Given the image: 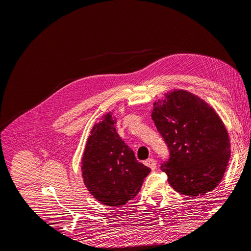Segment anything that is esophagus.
I'll return each mask as SVG.
<instances>
[{"instance_id":"34e87169","label":"esophagus","mask_w":251,"mask_h":251,"mask_svg":"<svg viewBox=\"0 0 251 251\" xmlns=\"http://www.w3.org/2000/svg\"><path fill=\"white\" fill-rule=\"evenodd\" d=\"M144 164L149 166L151 171H155L157 168V163L155 161V159H153V158H150V159H148V160L144 161Z\"/></svg>"}]
</instances>
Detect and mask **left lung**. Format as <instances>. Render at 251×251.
Wrapping results in <instances>:
<instances>
[{
    "instance_id": "obj_1",
    "label": "left lung",
    "mask_w": 251,
    "mask_h": 251,
    "mask_svg": "<svg viewBox=\"0 0 251 251\" xmlns=\"http://www.w3.org/2000/svg\"><path fill=\"white\" fill-rule=\"evenodd\" d=\"M151 119L170 149L161 170L175 191L201 197L215 189L231 151L228 132L212 107L198 95L174 89L153 103Z\"/></svg>"
}]
</instances>
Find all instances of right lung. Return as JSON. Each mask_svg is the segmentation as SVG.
I'll list each match as a JSON object with an SVG mask.
<instances>
[{
	"mask_svg": "<svg viewBox=\"0 0 251 251\" xmlns=\"http://www.w3.org/2000/svg\"><path fill=\"white\" fill-rule=\"evenodd\" d=\"M90 132L81 158V177L89 193L107 206L119 207L140 192L151 170L136 160L119 137L116 117L108 112Z\"/></svg>",
	"mask_w": 251,
	"mask_h": 251,
	"instance_id": "right-lung-1",
	"label": "right lung"
}]
</instances>
